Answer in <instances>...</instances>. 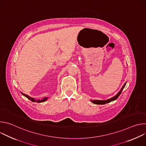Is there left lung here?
<instances>
[{"mask_svg":"<svg viewBox=\"0 0 146 146\" xmlns=\"http://www.w3.org/2000/svg\"><path fill=\"white\" fill-rule=\"evenodd\" d=\"M126 84H127V82L125 83V84H123V86H122V87L121 88V90L118 92V94H117L116 95H115L114 96H113V98H110V99H108V100H91V101L93 103L96 104V105H105V104H106V103H109V102H112V101H113V100H116V99L118 98V96L120 95V94H121V92H122V91L123 89L124 88V87H125V86Z\"/></svg>","mask_w":146,"mask_h":146,"instance_id":"obj_1","label":"left lung"}]
</instances>
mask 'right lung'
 <instances>
[{
	"label": "right lung",
	"instance_id": "obj_1",
	"mask_svg": "<svg viewBox=\"0 0 146 146\" xmlns=\"http://www.w3.org/2000/svg\"><path fill=\"white\" fill-rule=\"evenodd\" d=\"M21 94H22L23 95H24L25 97L28 98L29 100H31V101H32V102H37V103H41V102H43L46 101V100L48 99V98H44L43 99H41V100H36V99H35L34 98H31V97L29 96L28 95H26V94H23V92H21Z\"/></svg>",
	"mask_w": 146,
	"mask_h": 146
}]
</instances>
